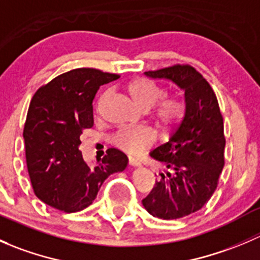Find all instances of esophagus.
Listing matches in <instances>:
<instances>
[{
	"label": "esophagus",
	"instance_id": "esophagus-1",
	"mask_svg": "<svg viewBox=\"0 0 260 260\" xmlns=\"http://www.w3.org/2000/svg\"><path fill=\"white\" fill-rule=\"evenodd\" d=\"M128 164H129V166H132V167H138V166H140V162H138L137 159L132 158V157H129V159H128Z\"/></svg>",
	"mask_w": 260,
	"mask_h": 260
}]
</instances>
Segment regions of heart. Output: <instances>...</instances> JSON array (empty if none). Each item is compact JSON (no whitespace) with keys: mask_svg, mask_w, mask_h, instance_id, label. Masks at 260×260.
I'll return each instance as SVG.
<instances>
[{"mask_svg":"<svg viewBox=\"0 0 260 260\" xmlns=\"http://www.w3.org/2000/svg\"><path fill=\"white\" fill-rule=\"evenodd\" d=\"M127 93L136 107L148 112L164 98V89L146 79H135L127 85ZM104 94L103 98H106ZM102 98V99H103ZM182 117V106L175 99L161 102L156 111V119L162 127H171ZM152 133L146 128H123L115 133L113 141L127 153L136 154L152 143Z\"/></svg>","mask_w":260,"mask_h":260,"instance_id":"1","label":"heart"}]
</instances>
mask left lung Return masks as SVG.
<instances>
[{"label": "left lung", "instance_id": "left-lung-1", "mask_svg": "<svg viewBox=\"0 0 260 260\" xmlns=\"http://www.w3.org/2000/svg\"><path fill=\"white\" fill-rule=\"evenodd\" d=\"M183 91L185 112L174 135L149 156L165 167L143 206L152 216L174 220L200 210L216 190L224 167V123L214 90L190 65L146 72Z\"/></svg>", "mask_w": 260, "mask_h": 260}]
</instances>
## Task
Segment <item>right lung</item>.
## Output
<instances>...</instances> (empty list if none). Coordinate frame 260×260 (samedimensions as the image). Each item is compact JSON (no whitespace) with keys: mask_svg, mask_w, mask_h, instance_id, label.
Masks as SVG:
<instances>
[{"mask_svg":"<svg viewBox=\"0 0 260 260\" xmlns=\"http://www.w3.org/2000/svg\"><path fill=\"white\" fill-rule=\"evenodd\" d=\"M119 75L91 68L70 70L41 86L31 99L23 128L26 164L34 192L65 212L88 208L103 182L122 172L128 157L117 148L94 167L83 159L81 131L93 127V99L99 86Z\"/></svg>","mask_w":260,"mask_h":260,"instance_id":"add662e5","label":"right lung"}]
</instances>
